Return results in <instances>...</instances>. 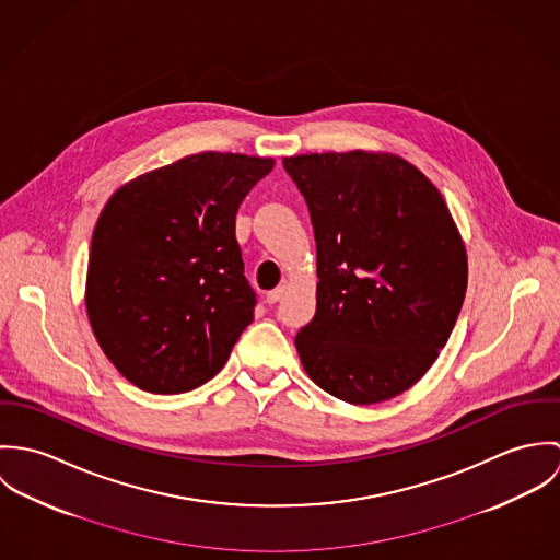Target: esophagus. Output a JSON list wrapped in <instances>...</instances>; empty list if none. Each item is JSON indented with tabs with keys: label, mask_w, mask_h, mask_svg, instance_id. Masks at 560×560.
Segmentation results:
<instances>
[{
	"label": "esophagus",
	"mask_w": 560,
	"mask_h": 560,
	"mask_svg": "<svg viewBox=\"0 0 560 560\" xmlns=\"http://www.w3.org/2000/svg\"><path fill=\"white\" fill-rule=\"evenodd\" d=\"M284 293H287V287H278V289L269 291L265 300H267V304H278V302L284 298Z\"/></svg>",
	"instance_id": "obj_1"
}]
</instances>
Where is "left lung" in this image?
Segmentation results:
<instances>
[{"instance_id": "8db88e82", "label": "left lung", "mask_w": 560, "mask_h": 560, "mask_svg": "<svg viewBox=\"0 0 560 560\" xmlns=\"http://www.w3.org/2000/svg\"><path fill=\"white\" fill-rule=\"evenodd\" d=\"M317 241V313L295 336L308 377L371 405L438 360L468 287V256L438 187L384 153L284 158Z\"/></svg>"}]
</instances>
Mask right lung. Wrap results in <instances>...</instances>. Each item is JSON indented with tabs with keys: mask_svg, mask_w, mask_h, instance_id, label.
Returning <instances> with one entry per match:
<instances>
[{
	"mask_svg": "<svg viewBox=\"0 0 560 560\" xmlns=\"http://www.w3.org/2000/svg\"><path fill=\"white\" fill-rule=\"evenodd\" d=\"M273 160L198 153L122 185L94 226L85 308L109 362L153 395L189 393L254 319L235 218Z\"/></svg>",
	"mask_w": 560,
	"mask_h": 560,
	"instance_id": "obj_1",
	"label": "right lung"
}]
</instances>
